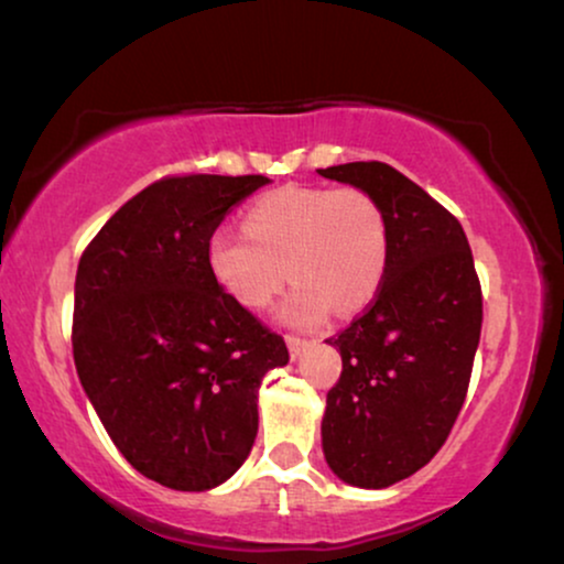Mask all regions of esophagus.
Here are the masks:
<instances>
[{"instance_id": "obj_1", "label": "esophagus", "mask_w": 564, "mask_h": 564, "mask_svg": "<svg viewBox=\"0 0 564 564\" xmlns=\"http://www.w3.org/2000/svg\"><path fill=\"white\" fill-rule=\"evenodd\" d=\"M288 349H290V357H292V360H297V357L303 355L305 341L300 339V336H288Z\"/></svg>"}]
</instances>
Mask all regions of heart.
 <instances>
[{"label": "heart", "instance_id": "b5f03b06", "mask_svg": "<svg viewBox=\"0 0 564 564\" xmlns=\"http://www.w3.org/2000/svg\"><path fill=\"white\" fill-rule=\"evenodd\" d=\"M243 228L209 236L212 276L246 311L267 308L290 276L280 318L295 328L362 311L389 267V219L357 186H282L248 207Z\"/></svg>", "mask_w": 564, "mask_h": 564}]
</instances>
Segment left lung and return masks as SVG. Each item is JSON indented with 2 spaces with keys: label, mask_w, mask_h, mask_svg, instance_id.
<instances>
[{
  "label": "left lung",
  "mask_w": 564,
  "mask_h": 564,
  "mask_svg": "<svg viewBox=\"0 0 564 564\" xmlns=\"http://www.w3.org/2000/svg\"><path fill=\"white\" fill-rule=\"evenodd\" d=\"M318 175L370 192L389 219L376 300L326 339L341 376L321 422L328 469L383 489L430 464L464 406L481 332L479 276L458 219L397 167L372 160Z\"/></svg>",
  "instance_id": "obj_1"
}]
</instances>
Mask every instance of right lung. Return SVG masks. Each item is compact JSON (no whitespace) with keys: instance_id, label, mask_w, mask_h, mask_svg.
Returning a JSON list of instances; mask_svg holds the SVG:
<instances>
[{"instance_id":"right-lung-1","label":"right lung","mask_w":564,"mask_h":564,"mask_svg":"<svg viewBox=\"0 0 564 564\" xmlns=\"http://www.w3.org/2000/svg\"><path fill=\"white\" fill-rule=\"evenodd\" d=\"M267 175H175L129 199L85 248L72 349L79 383L131 466L178 492L236 474L282 336L232 300L207 240Z\"/></svg>"}]
</instances>
